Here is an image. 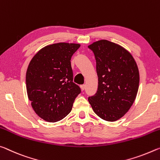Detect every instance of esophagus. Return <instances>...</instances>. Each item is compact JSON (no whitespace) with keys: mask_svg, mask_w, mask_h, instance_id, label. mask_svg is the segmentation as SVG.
Instances as JSON below:
<instances>
[{"mask_svg":"<svg viewBox=\"0 0 160 160\" xmlns=\"http://www.w3.org/2000/svg\"><path fill=\"white\" fill-rule=\"evenodd\" d=\"M81 88H82V89L83 91L86 88V85L85 84H83V85H82L81 86Z\"/></svg>","mask_w":160,"mask_h":160,"instance_id":"34e87169","label":"esophagus"}]
</instances>
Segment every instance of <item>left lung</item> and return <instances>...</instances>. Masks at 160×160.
Listing matches in <instances>:
<instances>
[{
	"instance_id": "8db88e82",
	"label": "left lung",
	"mask_w": 160,
	"mask_h": 160,
	"mask_svg": "<svg viewBox=\"0 0 160 160\" xmlns=\"http://www.w3.org/2000/svg\"><path fill=\"white\" fill-rule=\"evenodd\" d=\"M96 61L98 90L88 100L95 113L107 121H116L129 111L139 88L138 65L129 52L106 40L88 46Z\"/></svg>"
}]
</instances>
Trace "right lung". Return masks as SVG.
<instances>
[{"mask_svg": "<svg viewBox=\"0 0 160 160\" xmlns=\"http://www.w3.org/2000/svg\"><path fill=\"white\" fill-rule=\"evenodd\" d=\"M79 44L59 42L41 49L26 72V88L36 114L48 122L61 120L69 113L81 93L73 82L71 58Z\"/></svg>", "mask_w": 160, "mask_h": 160, "instance_id": "right-lung-1", "label": "right lung"}]
</instances>
